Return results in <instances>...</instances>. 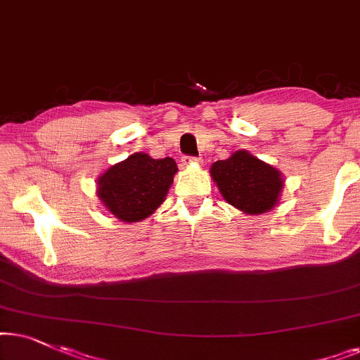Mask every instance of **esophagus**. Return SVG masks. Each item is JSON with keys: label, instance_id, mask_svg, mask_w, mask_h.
I'll return each instance as SVG.
<instances>
[{"label": "esophagus", "instance_id": "34e87169", "mask_svg": "<svg viewBox=\"0 0 360 360\" xmlns=\"http://www.w3.org/2000/svg\"><path fill=\"white\" fill-rule=\"evenodd\" d=\"M181 165L183 166H193V165H202V160L200 158H193V156H184L183 160H181Z\"/></svg>", "mask_w": 360, "mask_h": 360}]
</instances>
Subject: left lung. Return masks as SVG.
Listing matches in <instances>:
<instances>
[{
    "label": "left lung",
    "mask_w": 360,
    "mask_h": 360,
    "mask_svg": "<svg viewBox=\"0 0 360 360\" xmlns=\"http://www.w3.org/2000/svg\"><path fill=\"white\" fill-rule=\"evenodd\" d=\"M210 176L225 202L247 215L271 210L285 186V176L280 169L245 150L232 153L227 160L215 161L210 166Z\"/></svg>",
    "instance_id": "left-lung-1"
}]
</instances>
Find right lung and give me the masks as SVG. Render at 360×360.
<instances>
[{"mask_svg":"<svg viewBox=\"0 0 360 360\" xmlns=\"http://www.w3.org/2000/svg\"><path fill=\"white\" fill-rule=\"evenodd\" d=\"M176 172L172 158L153 160L146 153H133L98 176L97 195L113 217L141 222L165 202Z\"/></svg>","mask_w":360,"mask_h":360,"instance_id":"obj_1","label":"right lung"}]
</instances>
